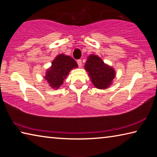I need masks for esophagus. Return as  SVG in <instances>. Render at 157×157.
<instances>
[{"mask_svg": "<svg viewBox=\"0 0 157 157\" xmlns=\"http://www.w3.org/2000/svg\"><path fill=\"white\" fill-rule=\"evenodd\" d=\"M77 63H78L79 67H81V66H82V60L78 59V61H77Z\"/></svg>", "mask_w": 157, "mask_h": 157, "instance_id": "esophagus-1", "label": "esophagus"}]
</instances>
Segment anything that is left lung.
<instances>
[{
	"instance_id": "obj_1",
	"label": "left lung",
	"mask_w": 157,
	"mask_h": 157,
	"mask_svg": "<svg viewBox=\"0 0 157 157\" xmlns=\"http://www.w3.org/2000/svg\"><path fill=\"white\" fill-rule=\"evenodd\" d=\"M84 68L88 72L95 87L99 89H107L116 77L114 68L105 63L95 55H91L87 57Z\"/></svg>"
}]
</instances>
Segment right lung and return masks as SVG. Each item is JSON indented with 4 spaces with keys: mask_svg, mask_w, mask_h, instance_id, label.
Wrapping results in <instances>:
<instances>
[{
    "mask_svg": "<svg viewBox=\"0 0 157 157\" xmlns=\"http://www.w3.org/2000/svg\"><path fill=\"white\" fill-rule=\"evenodd\" d=\"M78 63L72 57L59 54L52 61V65L46 72L44 79L54 89H59L73 68H78Z\"/></svg>",
    "mask_w": 157,
    "mask_h": 157,
    "instance_id": "right-lung-1",
    "label": "right lung"
}]
</instances>
